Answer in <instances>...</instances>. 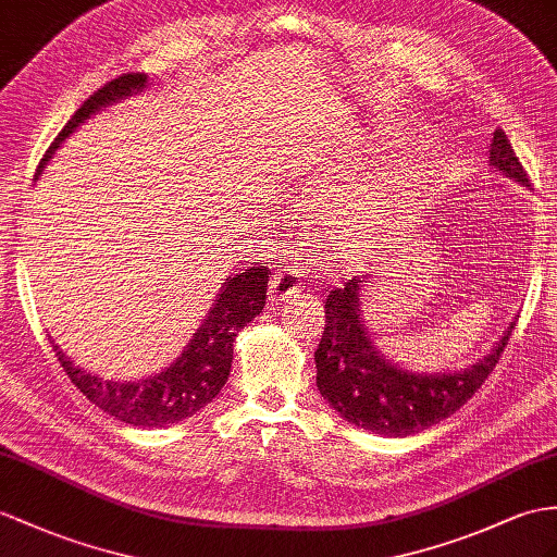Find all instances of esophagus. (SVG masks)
Segmentation results:
<instances>
[{
  "label": "esophagus",
  "mask_w": 557,
  "mask_h": 557,
  "mask_svg": "<svg viewBox=\"0 0 557 557\" xmlns=\"http://www.w3.org/2000/svg\"><path fill=\"white\" fill-rule=\"evenodd\" d=\"M302 283H300V271L295 267L286 264V267H278L274 271V276H271L269 283V295H271V302H278V300H286V297L300 293Z\"/></svg>",
  "instance_id": "obj_1"
}]
</instances>
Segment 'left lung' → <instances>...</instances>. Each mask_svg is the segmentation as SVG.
I'll list each match as a JSON object with an SVG mask.
<instances>
[{
  "label": "left lung",
  "mask_w": 557,
  "mask_h": 557,
  "mask_svg": "<svg viewBox=\"0 0 557 557\" xmlns=\"http://www.w3.org/2000/svg\"><path fill=\"white\" fill-rule=\"evenodd\" d=\"M490 162L510 180L532 186L504 129L494 132ZM359 286L355 276L325 297V329L314 351L317 387L347 423L377 435L406 437L456 413L496 369L515 329L510 323L490 355L463 371L411 373L373 347L361 321Z\"/></svg>",
  "instance_id": "obj_1"
}]
</instances>
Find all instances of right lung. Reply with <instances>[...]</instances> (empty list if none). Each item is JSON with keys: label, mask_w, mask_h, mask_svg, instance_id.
<instances>
[{"label": "right lung", "mask_w": 557, "mask_h": 557, "mask_svg": "<svg viewBox=\"0 0 557 557\" xmlns=\"http://www.w3.org/2000/svg\"><path fill=\"white\" fill-rule=\"evenodd\" d=\"M144 87V73H125L94 91L77 108V113L67 120V125L59 132V137L53 139L42 162H39V172H42L51 153L57 151L59 144L79 122H85L91 113L101 111L106 106L132 97V94H139ZM269 274V267H257L255 262V267L228 276L224 281L222 293L212 302L208 317L202 319L200 329L194 333L191 343L184 347L182 357L168 371L146 377V381H103V377L91 375L75 366L53 341L51 349L57 351L59 363L63 366L65 375L71 377V383L91 404H97L101 411L115 416L122 423H129L134 428H162L180 423V420L198 413L202 406H208L220 395L228 371H232L234 341L238 331L246 329L264 309Z\"/></svg>", "instance_id": "obj_1"}]
</instances>
